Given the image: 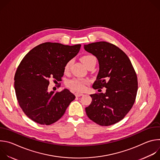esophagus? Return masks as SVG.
Wrapping results in <instances>:
<instances>
[{
  "label": "esophagus",
  "instance_id": "esophagus-1",
  "mask_svg": "<svg viewBox=\"0 0 160 160\" xmlns=\"http://www.w3.org/2000/svg\"><path fill=\"white\" fill-rule=\"evenodd\" d=\"M83 94H82V93H80V92H76L75 93V96L76 97H80V96H82Z\"/></svg>",
  "mask_w": 160,
  "mask_h": 160
}]
</instances>
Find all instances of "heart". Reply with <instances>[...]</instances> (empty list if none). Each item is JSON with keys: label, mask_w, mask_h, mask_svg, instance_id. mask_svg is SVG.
<instances>
[{"label": "heart", "mask_w": 160, "mask_h": 160, "mask_svg": "<svg viewBox=\"0 0 160 160\" xmlns=\"http://www.w3.org/2000/svg\"><path fill=\"white\" fill-rule=\"evenodd\" d=\"M82 61L87 67L91 62L96 61V58L95 56L92 55H86L82 58ZM72 64V60L68 61L66 63L64 68V72H68L70 70V68ZM87 83H88L87 80H81L79 78H73V79L68 80L67 82V85L68 87H70L71 89L73 90L78 91V92H81V91L84 90L85 88V86Z\"/></svg>", "instance_id": "heart-1"}]
</instances>
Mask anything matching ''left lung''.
I'll use <instances>...</instances> for the list:
<instances>
[{
    "label": "left lung",
    "instance_id": "1",
    "mask_svg": "<svg viewBox=\"0 0 160 160\" xmlns=\"http://www.w3.org/2000/svg\"><path fill=\"white\" fill-rule=\"evenodd\" d=\"M84 49L97 58L99 64L93 88H106L105 93L90 95L87 115L101 126L113 125L122 120L134 104L138 89L136 73L127 54L115 45L98 42L84 45Z\"/></svg>",
    "mask_w": 160,
    "mask_h": 160
}]
</instances>
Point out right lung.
I'll return each mask as SVG.
<instances>
[{"label": "right lung", "instance_id": "add662e5", "mask_svg": "<svg viewBox=\"0 0 160 160\" xmlns=\"http://www.w3.org/2000/svg\"><path fill=\"white\" fill-rule=\"evenodd\" d=\"M80 44L65 45L45 42L35 47L22 59L14 76L18 103L25 115L41 125L59 120L75 96L66 88L48 90L49 79L60 81L66 63L78 53Z\"/></svg>", "mask_w": 160, "mask_h": 160}]
</instances>
